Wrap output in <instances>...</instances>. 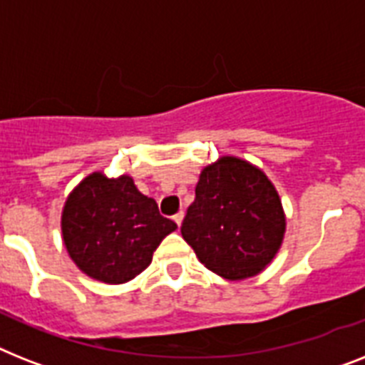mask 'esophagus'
I'll return each instance as SVG.
<instances>
[{
    "mask_svg": "<svg viewBox=\"0 0 365 365\" xmlns=\"http://www.w3.org/2000/svg\"><path fill=\"white\" fill-rule=\"evenodd\" d=\"M182 218H185V212H177V215L173 216V222H175V224L180 227V224H182Z\"/></svg>",
    "mask_w": 365,
    "mask_h": 365,
    "instance_id": "1",
    "label": "esophagus"
}]
</instances>
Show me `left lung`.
Returning <instances> with one entry per match:
<instances>
[{"label": "left lung", "mask_w": 365, "mask_h": 365, "mask_svg": "<svg viewBox=\"0 0 365 365\" xmlns=\"http://www.w3.org/2000/svg\"><path fill=\"white\" fill-rule=\"evenodd\" d=\"M180 233L201 263L224 279L254 278L282 248L284 205L261 168L220 156L201 170Z\"/></svg>", "instance_id": "obj_1"}]
</instances>
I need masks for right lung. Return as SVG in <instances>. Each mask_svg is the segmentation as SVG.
I'll use <instances>...</instances> for the list:
<instances>
[{
    "mask_svg": "<svg viewBox=\"0 0 365 365\" xmlns=\"http://www.w3.org/2000/svg\"><path fill=\"white\" fill-rule=\"evenodd\" d=\"M175 230V222L160 216L156 201L141 194L130 175L93 171L63 205L61 235L68 257L102 284L134 279Z\"/></svg>",
    "mask_w": 365,
    "mask_h": 365,
    "instance_id": "1",
    "label": "right lung"
}]
</instances>
